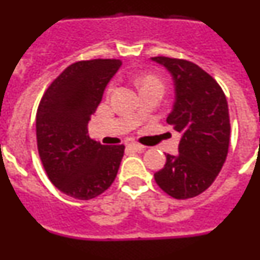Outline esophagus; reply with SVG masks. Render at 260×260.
<instances>
[{"instance_id":"obj_1","label":"esophagus","mask_w":260,"mask_h":260,"mask_svg":"<svg viewBox=\"0 0 260 260\" xmlns=\"http://www.w3.org/2000/svg\"><path fill=\"white\" fill-rule=\"evenodd\" d=\"M127 147L132 151H134V152H142V151H144V148H146V147L142 146V144L139 143H128Z\"/></svg>"}]
</instances>
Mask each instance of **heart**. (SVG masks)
Masks as SVG:
<instances>
[{
	"label": "heart",
	"mask_w": 260,
	"mask_h": 260,
	"mask_svg": "<svg viewBox=\"0 0 260 260\" xmlns=\"http://www.w3.org/2000/svg\"><path fill=\"white\" fill-rule=\"evenodd\" d=\"M139 86L146 87V86H160V82H158L156 78L151 77V75H147V77H143L139 79ZM161 87V86H160Z\"/></svg>",
	"instance_id": "b5f03b06"
}]
</instances>
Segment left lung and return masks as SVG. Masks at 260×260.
Masks as SVG:
<instances>
[{
	"instance_id": "left-lung-1",
	"label": "left lung",
	"mask_w": 260,
	"mask_h": 260,
	"mask_svg": "<svg viewBox=\"0 0 260 260\" xmlns=\"http://www.w3.org/2000/svg\"><path fill=\"white\" fill-rule=\"evenodd\" d=\"M151 59L164 66L173 79L174 103L167 122L181 134L178 155L168 153L155 181L173 198H192L212 185L228 155L226 98L217 82L192 62L169 57Z\"/></svg>"
}]
</instances>
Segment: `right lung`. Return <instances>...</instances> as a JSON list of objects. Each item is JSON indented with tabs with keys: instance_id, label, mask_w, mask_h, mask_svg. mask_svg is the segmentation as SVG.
I'll list each match as a JSON object with an SVG mask.
<instances>
[{
	"instance_id": "add662e5",
	"label": "right lung",
	"mask_w": 260,
	"mask_h": 260,
	"mask_svg": "<svg viewBox=\"0 0 260 260\" xmlns=\"http://www.w3.org/2000/svg\"><path fill=\"white\" fill-rule=\"evenodd\" d=\"M121 65L119 59L75 62L53 80L38 108L41 162L50 182L71 198H96L118 172L125 146H103L89 138L87 126Z\"/></svg>"
}]
</instances>
